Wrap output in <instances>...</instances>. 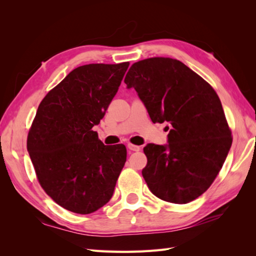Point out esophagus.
I'll use <instances>...</instances> for the list:
<instances>
[{
  "instance_id": "obj_1",
  "label": "esophagus",
  "mask_w": 256,
  "mask_h": 256,
  "mask_svg": "<svg viewBox=\"0 0 256 256\" xmlns=\"http://www.w3.org/2000/svg\"><path fill=\"white\" fill-rule=\"evenodd\" d=\"M128 148L130 150H132V152H138V150H141V146H138V145H134V144H131V143H128Z\"/></svg>"
}]
</instances>
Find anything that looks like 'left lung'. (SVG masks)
Returning a JSON list of instances; mask_svg holds the SVG:
<instances>
[{
  "label": "left lung",
  "instance_id": "obj_1",
  "mask_svg": "<svg viewBox=\"0 0 256 256\" xmlns=\"http://www.w3.org/2000/svg\"><path fill=\"white\" fill-rule=\"evenodd\" d=\"M144 102L152 122L172 126L168 145L147 144L142 175L152 194L187 204L210 187L232 145L219 96L180 60L150 58L132 64L124 80Z\"/></svg>",
  "mask_w": 256,
  "mask_h": 256
}]
</instances>
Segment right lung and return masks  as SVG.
Returning a JSON list of instances; mask_svg holds the SVG:
<instances>
[{
	"instance_id": "obj_1",
	"label": "right lung",
	"mask_w": 256,
	"mask_h": 256,
	"mask_svg": "<svg viewBox=\"0 0 256 256\" xmlns=\"http://www.w3.org/2000/svg\"><path fill=\"white\" fill-rule=\"evenodd\" d=\"M129 62L74 69L42 100L28 134L38 182L60 206L80 214L109 202L126 146L104 145L92 127L118 92Z\"/></svg>"
}]
</instances>
